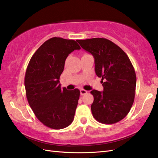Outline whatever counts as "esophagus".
I'll return each mask as SVG.
<instances>
[{
  "mask_svg": "<svg viewBox=\"0 0 158 158\" xmlns=\"http://www.w3.org/2000/svg\"><path fill=\"white\" fill-rule=\"evenodd\" d=\"M87 93L88 91L84 90V89H81V90H80V93H81V95H84V94H85Z\"/></svg>",
  "mask_w": 158,
  "mask_h": 158,
  "instance_id": "obj_1",
  "label": "esophagus"
}]
</instances>
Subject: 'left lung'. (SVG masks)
I'll list each match as a JSON object with an SVG mask.
<instances>
[{
  "label": "left lung",
  "instance_id": "left-lung-1",
  "mask_svg": "<svg viewBox=\"0 0 158 158\" xmlns=\"http://www.w3.org/2000/svg\"><path fill=\"white\" fill-rule=\"evenodd\" d=\"M93 56L95 73L102 77L104 91L93 90L91 111L94 118L106 124H115L127 115L133 104L136 74L127 54L104 38L77 40Z\"/></svg>",
  "mask_w": 158,
  "mask_h": 158
}]
</instances>
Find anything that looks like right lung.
<instances>
[{
    "mask_svg": "<svg viewBox=\"0 0 158 158\" xmlns=\"http://www.w3.org/2000/svg\"><path fill=\"white\" fill-rule=\"evenodd\" d=\"M80 49L74 40L53 37L39 48L27 65V99L37 119L50 128H64L74 119L80 91L61 88L59 79L68 56Z\"/></svg>",
    "mask_w": 158,
    "mask_h": 158,
    "instance_id": "1",
    "label": "right lung"
}]
</instances>
